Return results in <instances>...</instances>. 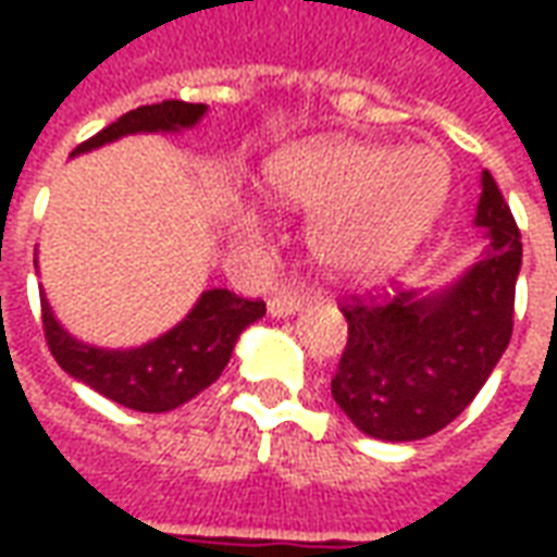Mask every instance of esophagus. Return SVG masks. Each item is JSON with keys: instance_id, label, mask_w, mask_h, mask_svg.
<instances>
[{"instance_id": "1", "label": "esophagus", "mask_w": 557, "mask_h": 557, "mask_svg": "<svg viewBox=\"0 0 557 557\" xmlns=\"http://www.w3.org/2000/svg\"><path fill=\"white\" fill-rule=\"evenodd\" d=\"M304 298L295 295V292H280V295H271L268 298V313L274 319H283V315H295L298 310H304Z\"/></svg>"}]
</instances>
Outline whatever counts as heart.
Segmentation results:
<instances>
[{
    "mask_svg": "<svg viewBox=\"0 0 557 557\" xmlns=\"http://www.w3.org/2000/svg\"><path fill=\"white\" fill-rule=\"evenodd\" d=\"M271 199L313 214L307 244L327 274L373 277L418 244L450 194V163L438 148H387L325 139L283 151L268 163ZM262 218L250 206L232 211L238 238H259Z\"/></svg>",
    "mask_w": 557,
    "mask_h": 557,
    "instance_id": "b5f03b06",
    "label": "heart"
}]
</instances>
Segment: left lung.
Here are the masks:
<instances>
[{"mask_svg": "<svg viewBox=\"0 0 557 557\" xmlns=\"http://www.w3.org/2000/svg\"><path fill=\"white\" fill-rule=\"evenodd\" d=\"M474 226L490 247L442 289H399L343 304L349 339L331 394L346 418L382 442H418L459 418L513 334L522 242L490 172Z\"/></svg>", "mask_w": 557, "mask_h": 557, "instance_id": "obj_1", "label": "left lung"}]
</instances>
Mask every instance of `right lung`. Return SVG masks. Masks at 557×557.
Segmentation results:
<instances>
[{"mask_svg":"<svg viewBox=\"0 0 557 557\" xmlns=\"http://www.w3.org/2000/svg\"><path fill=\"white\" fill-rule=\"evenodd\" d=\"M208 113L206 103L163 101L131 110L101 134L74 148L86 154L95 148L134 134H178L199 125ZM38 268V262H35ZM44 337L59 367L101 397L134 411H172L187 399L214 385L230 363L235 343L256 319L265 315V304L238 298L230 289H206L190 313L166 334L131 349H103L83 343L55 319L53 307L41 292Z\"/></svg>","mask_w":557,"mask_h":557,"instance_id":"obj_1","label":"right lung"}]
</instances>
